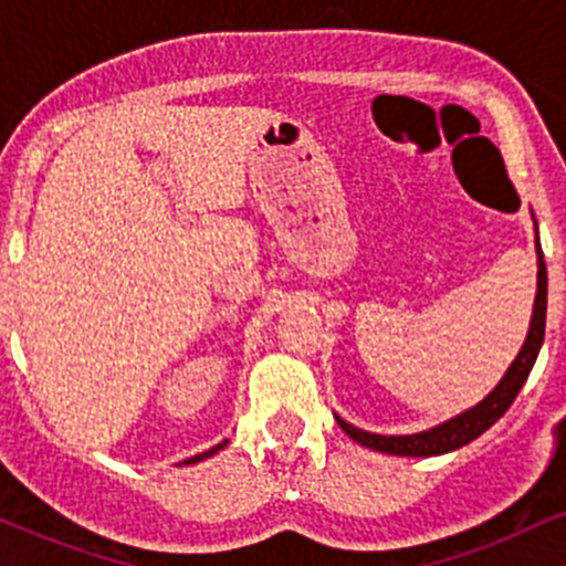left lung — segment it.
<instances>
[{
  "instance_id": "1",
  "label": "left lung",
  "mask_w": 566,
  "mask_h": 566,
  "mask_svg": "<svg viewBox=\"0 0 566 566\" xmlns=\"http://www.w3.org/2000/svg\"><path fill=\"white\" fill-rule=\"evenodd\" d=\"M545 308H548V274H545L543 250H541V242H537V297H535V311H532L530 333L522 350H518V356L509 367V373H505L503 380L495 386V391L486 396L484 401H479L476 407H471L469 412L458 415V418L447 420V423L431 428V431L412 433V437H380V433H367L340 418H337V426H340L354 441L369 447V450L405 454V458L444 454V452L458 450V447L469 444V441L482 437L486 428L495 426L497 420L509 412L513 399H516L518 391H522V386L527 382L532 365H535L537 354H541L543 337H545Z\"/></svg>"
}]
</instances>
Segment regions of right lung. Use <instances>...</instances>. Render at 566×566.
Returning <instances> with one entry per match:
<instances>
[{
    "mask_svg": "<svg viewBox=\"0 0 566 566\" xmlns=\"http://www.w3.org/2000/svg\"><path fill=\"white\" fill-rule=\"evenodd\" d=\"M226 444H229V439H226V441H220V444H218V447H212V450H207V452H201V454H193V458H188V460H186V463H199V460L210 458V454H216L218 450H223V447H226Z\"/></svg>",
    "mask_w": 566,
    "mask_h": 566,
    "instance_id": "right-lung-1",
    "label": "right lung"
}]
</instances>
